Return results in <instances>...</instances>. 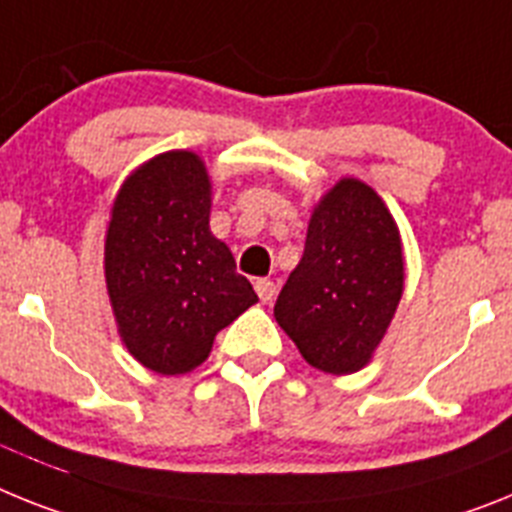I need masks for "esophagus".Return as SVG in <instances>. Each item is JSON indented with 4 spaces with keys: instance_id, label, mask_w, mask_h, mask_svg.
Listing matches in <instances>:
<instances>
[{
    "instance_id": "esophagus-1",
    "label": "esophagus",
    "mask_w": 512,
    "mask_h": 512,
    "mask_svg": "<svg viewBox=\"0 0 512 512\" xmlns=\"http://www.w3.org/2000/svg\"><path fill=\"white\" fill-rule=\"evenodd\" d=\"M256 295H259L261 303H272L274 295H277V285H274L272 279H256Z\"/></svg>"
}]
</instances>
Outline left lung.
Wrapping results in <instances>:
<instances>
[{
    "instance_id": "obj_1",
    "label": "left lung",
    "mask_w": 512,
    "mask_h": 512,
    "mask_svg": "<svg viewBox=\"0 0 512 512\" xmlns=\"http://www.w3.org/2000/svg\"><path fill=\"white\" fill-rule=\"evenodd\" d=\"M404 290L396 222L370 186L344 178L323 196L274 316L300 355L331 375L368 365Z\"/></svg>"
}]
</instances>
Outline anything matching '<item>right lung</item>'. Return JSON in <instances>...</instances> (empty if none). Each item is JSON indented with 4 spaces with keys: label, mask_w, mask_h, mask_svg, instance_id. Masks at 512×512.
<instances>
[{
    "label": "right lung",
    "mask_w": 512,
    "mask_h": 512,
    "mask_svg": "<svg viewBox=\"0 0 512 512\" xmlns=\"http://www.w3.org/2000/svg\"><path fill=\"white\" fill-rule=\"evenodd\" d=\"M106 282L121 339L163 375L202 365L217 331L259 300L209 233V178L194 152H165L124 183L108 225Z\"/></svg>",
    "instance_id": "add662e5"
}]
</instances>
